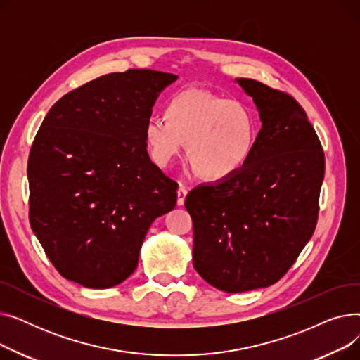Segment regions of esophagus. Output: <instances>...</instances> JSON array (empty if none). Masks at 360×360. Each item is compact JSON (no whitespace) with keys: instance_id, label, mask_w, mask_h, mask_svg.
Instances as JSON below:
<instances>
[{"instance_id":"1","label":"esophagus","mask_w":360,"mask_h":360,"mask_svg":"<svg viewBox=\"0 0 360 360\" xmlns=\"http://www.w3.org/2000/svg\"><path fill=\"white\" fill-rule=\"evenodd\" d=\"M185 197H186V190L184 186H179L178 188V191H176V204L181 207V205H184V202H185Z\"/></svg>"}]
</instances>
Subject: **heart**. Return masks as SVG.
Instances as JSON below:
<instances>
[{"mask_svg":"<svg viewBox=\"0 0 360 360\" xmlns=\"http://www.w3.org/2000/svg\"><path fill=\"white\" fill-rule=\"evenodd\" d=\"M257 118L242 102L190 89L166 105V115L146 121L144 137L151 159L167 166L185 144L195 172L209 181H224L248 163L257 141Z\"/></svg>","mask_w":360,"mask_h":360,"instance_id":"1","label":"heart"}]
</instances>
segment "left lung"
Masks as SVG:
<instances>
[{
    "instance_id": "1",
    "label": "left lung",
    "mask_w": 360,
    "mask_h": 360,
    "mask_svg": "<svg viewBox=\"0 0 360 360\" xmlns=\"http://www.w3.org/2000/svg\"><path fill=\"white\" fill-rule=\"evenodd\" d=\"M261 120L252 156L236 175L186 195L194 224L193 261L213 288H269L311 239L324 179V151L305 110L289 94L236 79Z\"/></svg>"
}]
</instances>
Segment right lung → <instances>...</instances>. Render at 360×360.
<instances>
[{"instance_id": "add662e5", "label": "right lung", "mask_w": 360, "mask_h": 360, "mask_svg": "<svg viewBox=\"0 0 360 360\" xmlns=\"http://www.w3.org/2000/svg\"><path fill=\"white\" fill-rule=\"evenodd\" d=\"M178 75L110 72L48 112L29 163V219L63 277L118 286L137 269L150 224L175 209L176 184L150 160L144 127Z\"/></svg>"}]
</instances>
